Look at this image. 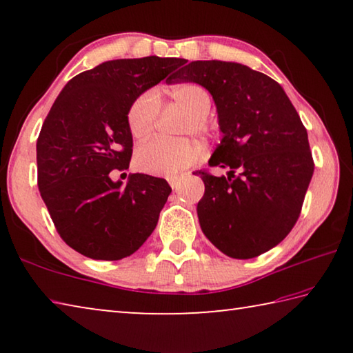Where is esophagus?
Segmentation results:
<instances>
[{
    "label": "esophagus",
    "mask_w": 353,
    "mask_h": 353,
    "mask_svg": "<svg viewBox=\"0 0 353 353\" xmlns=\"http://www.w3.org/2000/svg\"><path fill=\"white\" fill-rule=\"evenodd\" d=\"M168 182L171 185L172 190H177L179 185H181V176H168Z\"/></svg>",
    "instance_id": "34e87169"
}]
</instances>
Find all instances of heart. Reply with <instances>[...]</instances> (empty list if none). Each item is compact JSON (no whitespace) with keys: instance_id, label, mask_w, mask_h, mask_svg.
I'll return each mask as SVG.
<instances>
[{"instance_id":"b5f03b06","label":"heart","mask_w":353,"mask_h":353,"mask_svg":"<svg viewBox=\"0 0 353 353\" xmlns=\"http://www.w3.org/2000/svg\"><path fill=\"white\" fill-rule=\"evenodd\" d=\"M168 97L171 103L187 113L182 134H196L208 137L214 132V124L208 118L212 110V93L204 85L196 82H185L172 87ZM159 113V93L146 90L137 97L128 110V126L135 139H145L154 130ZM202 155V146L198 141L181 139L166 140L152 139L139 148L135 163L149 174L174 176L188 170Z\"/></svg>"}]
</instances>
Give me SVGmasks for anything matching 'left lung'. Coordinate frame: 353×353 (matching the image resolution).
Instances as JSON below:
<instances>
[{
	"mask_svg": "<svg viewBox=\"0 0 353 353\" xmlns=\"http://www.w3.org/2000/svg\"><path fill=\"white\" fill-rule=\"evenodd\" d=\"M172 77L212 93L223 140L208 165L230 170L221 177L199 171L202 232L232 259L268 252L297 223L314 171L294 105L276 81L241 63L196 61Z\"/></svg>",
	"mask_w": 353,
	"mask_h": 353,
	"instance_id": "left-lung-1",
	"label": "left lung"
}]
</instances>
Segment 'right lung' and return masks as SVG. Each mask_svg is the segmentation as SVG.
I'll list each match as a JSON object with an SVG mask.
<instances>
[{"label": "right lung", "mask_w": 353, "mask_h": 353, "mask_svg": "<svg viewBox=\"0 0 353 353\" xmlns=\"http://www.w3.org/2000/svg\"><path fill=\"white\" fill-rule=\"evenodd\" d=\"M183 59H118L74 76L52 104L37 139V185L57 234L93 260L132 255L157 225L171 187L129 168L132 101L157 85ZM170 79V77H168Z\"/></svg>", "instance_id": "add662e5"}]
</instances>
